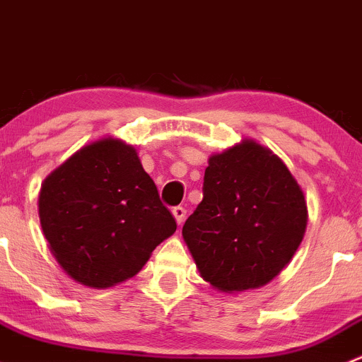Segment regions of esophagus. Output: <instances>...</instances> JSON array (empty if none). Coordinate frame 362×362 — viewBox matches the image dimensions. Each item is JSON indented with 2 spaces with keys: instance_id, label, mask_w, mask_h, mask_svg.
Wrapping results in <instances>:
<instances>
[{
  "instance_id": "34e87169",
  "label": "esophagus",
  "mask_w": 362,
  "mask_h": 362,
  "mask_svg": "<svg viewBox=\"0 0 362 362\" xmlns=\"http://www.w3.org/2000/svg\"><path fill=\"white\" fill-rule=\"evenodd\" d=\"M171 214H173V217H175V221H177V224L180 226L182 222H184L185 214H187V211H185L184 206H173V208H171Z\"/></svg>"
}]
</instances>
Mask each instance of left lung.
<instances>
[{
	"mask_svg": "<svg viewBox=\"0 0 362 362\" xmlns=\"http://www.w3.org/2000/svg\"><path fill=\"white\" fill-rule=\"evenodd\" d=\"M306 218L305 196L286 164L245 140L208 160L203 199L182 235L203 279L236 293L282 272L301 243Z\"/></svg>",
	"mask_w": 362,
	"mask_h": 362,
	"instance_id": "obj_1",
	"label": "left lung"
}]
</instances>
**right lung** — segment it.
Here are the masks:
<instances>
[{"label":"right lung","mask_w":362,"mask_h":362,"mask_svg":"<svg viewBox=\"0 0 362 362\" xmlns=\"http://www.w3.org/2000/svg\"><path fill=\"white\" fill-rule=\"evenodd\" d=\"M38 211L61 268L98 289L136 275L177 229L136 151L113 138L87 145L52 171Z\"/></svg>","instance_id":"add662e5"}]
</instances>
